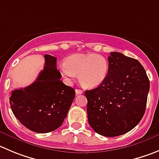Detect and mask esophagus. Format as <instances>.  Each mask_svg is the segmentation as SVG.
I'll list each match as a JSON object with an SVG mask.
<instances>
[{
  "mask_svg": "<svg viewBox=\"0 0 159 159\" xmlns=\"http://www.w3.org/2000/svg\"><path fill=\"white\" fill-rule=\"evenodd\" d=\"M83 93H84V91L82 90H80V89H76L75 90V93L76 94H82Z\"/></svg>",
  "mask_w": 159,
  "mask_h": 159,
  "instance_id": "34e87169",
  "label": "esophagus"
}]
</instances>
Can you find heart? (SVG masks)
Listing matches in <instances>:
<instances>
[{"label":"heart","mask_w":159,"mask_h":159,"mask_svg":"<svg viewBox=\"0 0 159 159\" xmlns=\"http://www.w3.org/2000/svg\"><path fill=\"white\" fill-rule=\"evenodd\" d=\"M62 76L71 80L78 75L80 84L85 88H93L106 80L109 65L106 58L96 54H75L59 66Z\"/></svg>","instance_id":"b5f03b06"}]
</instances>
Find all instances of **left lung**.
Returning a JSON list of instances; mask_svg holds the SVG:
<instances>
[{
    "label": "left lung",
    "instance_id": "8db88e82",
    "mask_svg": "<svg viewBox=\"0 0 159 159\" xmlns=\"http://www.w3.org/2000/svg\"><path fill=\"white\" fill-rule=\"evenodd\" d=\"M109 71L100 86L86 90L87 119L100 135L117 137L134 129L146 109L150 81L137 60L111 52Z\"/></svg>",
    "mask_w": 159,
    "mask_h": 159
}]
</instances>
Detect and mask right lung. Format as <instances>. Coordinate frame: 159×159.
I'll return each instance as SVG.
<instances>
[{
  "instance_id": "obj_1",
  "label": "right lung",
  "mask_w": 159,
  "mask_h": 159,
  "mask_svg": "<svg viewBox=\"0 0 159 159\" xmlns=\"http://www.w3.org/2000/svg\"><path fill=\"white\" fill-rule=\"evenodd\" d=\"M45 66L35 82L11 91V108L19 122L33 132L45 134L62 125L75 98V90L60 80L57 58L45 54Z\"/></svg>"
}]
</instances>
